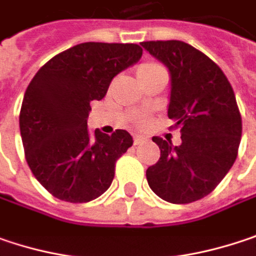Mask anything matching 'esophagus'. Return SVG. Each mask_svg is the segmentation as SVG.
I'll return each instance as SVG.
<instances>
[{
	"label": "esophagus",
	"mask_w": 256,
	"mask_h": 256,
	"mask_svg": "<svg viewBox=\"0 0 256 256\" xmlns=\"http://www.w3.org/2000/svg\"><path fill=\"white\" fill-rule=\"evenodd\" d=\"M146 138L142 137V136H134V144H140V142H142Z\"/></svg>",
	"instance_id": "34e87169"
}]
</instances>
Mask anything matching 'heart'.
Wrapping results in <instances>:
<instances>
[{"instance_id": "b5f03b06", "label": "heart", "mask_w": 256, "mask_h": 256, "mask_svg": "<svg viewBox=\"0 0 256 256\" xmlns=\"http://www.w3.org/2000/svg\"><path fill=\"white\" fill-rule=\"evenodd\" d=\"M157 68H162V66L158 64H156V62H146V64H142L140 66L138 74L141 76V74H144V72H147V71H153V70H157Z\"/></svg>"}]
</instances>
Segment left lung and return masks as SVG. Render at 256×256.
Here are the masks:
<instances>
[{
    "instance_id": "left-lung-1",
    "label": "left lung",
    "mask_w": 256,
    "mask_h": 256,
    "mask_svg": "<svg viewBox=\"0 0 256 256\" xmlns=\"http://www.w3.org/2000/svg\"><path fill=\"white\" fill-rule=\"evenodd\" d=\"M141 46L170 72L168 116L180 128L182 144L153 137L158 162L146 172L156 195L190 204L208 195L233 166L242 137L234 92L220 66L180 40H150Z\"/></svg>"
}]
</instances>
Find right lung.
Returning <instances> with one entry per match:
<instances>
[{"instance_id":"add662e5","label":"right lung","mask_w":256,"mask_h":256,"mask_svg":"<svg viewBox=\"0 0 256 256\" xmlns=\"http://www.w3.org/2000/svg\"><path fill=\"white\" fill-rule=\"evenodd\" d=\"M141 55L136 44L86 42L55 55L28 86L20 109L24 154L32 174L58 200L88 202L110 186L132 137L125 130L92 134L90 102L102 100L112 78Z\"/></svg>"}]
</instances>
